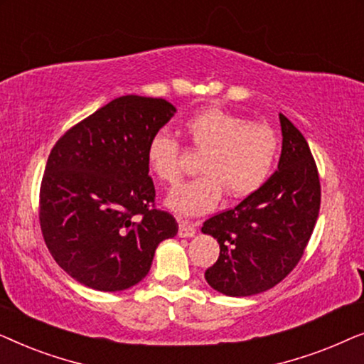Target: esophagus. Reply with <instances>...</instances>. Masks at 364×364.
<instances>
[{
  "label": "esophagus",
  "instance_id": "34e87169",
  "mask_svg": "<svg viewBox=\"0 0 364 364\" xmlns=\"http://www.w3.org/2000/svg\"><path fill=\"white\" fill-rule=\"evenodd\" d=\"M197 233V223H192L188 220L178 222V237L191 238Z\"/></svg>",
  "mask_w": 364,
  "mask_h": 364
}]
</instances>
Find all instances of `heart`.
Returning <instances> with one entry per match:
<instances>
[{
	"label": "heart",
	"mask_w": 364,
	"mask_h": 364,
	"mask_svg": "<svg viewBox=\"0 0 364 364\" xmlns=\"http://www.w3.org/2000/svg\"><path fill=\"white\" fill-rule=\"evenodd\" d=\"M183 134L197 154L193 181L168 193L167 207L178 215L197 217L210 212L220 200L255 193L272 176L280 139L270 124L248 121L222 107H205L183 121ZM149 171L162 183L173 186L182 177V146L171 132H154L147 142Z\"/></svg>",
	"instance_id": "1"
}]
</instances>
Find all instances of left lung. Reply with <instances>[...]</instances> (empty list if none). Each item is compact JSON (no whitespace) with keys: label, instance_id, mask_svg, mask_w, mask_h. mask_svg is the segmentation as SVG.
Here are the masks:
<instances>
[{"label":"left lung","instance_id":"1","mask_svg":"<svg viewBox=\"0 0 364 364\" xmlns=\"http://www.w3.org/2000/svg\"><path fill=\"white\" fill-rule=\"evenodd\" d=\"M282 156L275 173L235 208L203 222L218 260L205 280L227 296H250L280 283L303 257L320 213L321 187L303 134L280 114Z\"/></svg>","mask_w":364,"mask_h":364}]
</instances>
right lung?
<instances>
[{
	"label": "right lung",
	"instance_id": "obj_1",
	"mask_svg": "<svg viewBox=\"0 0 364 364\" xmlns=\"http://www.w3.org/2000/svg\"><path fill=\"white\" fill-rule=\"evenodd\" d=\"M177 109L166 99L122 96L69 129L48 157L39 223L59 267L99 291L137 285L159 243L177 235L154 205L147 142Z\"/></svg>",
	"mask_w": 364,
	"mask_h": 364
}]
</instances>
